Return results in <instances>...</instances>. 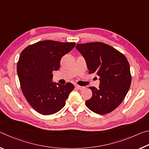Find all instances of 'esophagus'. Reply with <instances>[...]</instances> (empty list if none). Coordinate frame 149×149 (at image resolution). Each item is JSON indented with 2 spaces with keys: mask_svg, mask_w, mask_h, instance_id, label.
I'll list each match as a JSON object with an SVG mask.
<instances>
[{
  "mask_svg": "<svg viewBox=\"0 0 149 149\" xmlns=\"http://www.w3.org/2000/svg\"><path fill=\"white\" fill-rule=\"evenodd\" d=\"M75 88H76V89H79V90H83V89H85V87L79 86V85H75Z\"/></svg>",
  "mask_w": 149,
  "mask_h": 149,
  "instance_id": "34e87169",
  "label": "esophagus"
}]
</instances>
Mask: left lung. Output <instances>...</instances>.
I'll return each instance as SVG.
<instances>
[{
  "label": "left lung",
  "mask_w": 149,
  "mask_h": 149,
  "mask_svg": "<svg viewBox=\"0 0 149 149\" xmlns=\"http://www.w3.org/2000/svg\"><path fill=\"white\" fill-rule=\"evenodd\" d=\"M85 58L89 74L99 77L98 89L89 87L93 96L85 101L87 107L99 114L114 110L125 99L132 82L130 64L122 52L101 42L77 44Z\"/></svg>",
  "instance_id": "obj_1"
}]
</instances>
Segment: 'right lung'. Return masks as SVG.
Here are the masks:
<instances>
[{
  "label": "right lung",
  "instance_id": "1",
  "mask_svg": "<svg viewBox=\"0 0 149 149\" xmlns=\"http://www.w3.org/2000/svg\"><path fill=\"white\" fill-rule=\"evenodd\" d=\"M75 46V42L46 40L29 45L20 54L17 72L22 93L39 114L50 115L58 112L74 90L71 83L53 84L52 78V72L60 68L62 57Z\"/></svg>",
  "mask_w": 149,
  "mask_h": 149
}]
</instances>
